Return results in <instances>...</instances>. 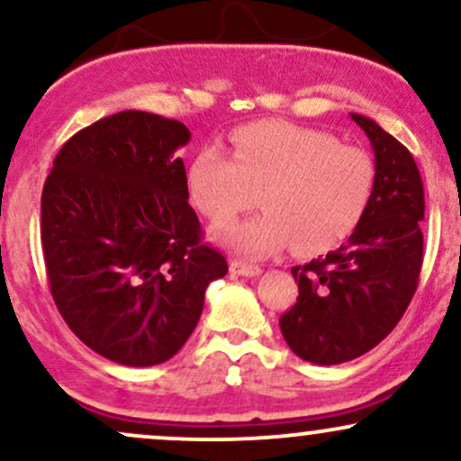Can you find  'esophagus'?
<instances>
[{"instance_id":"34e87169","label":"esophagus","mask_w":461,"mask_h":461,"mask_svg":"<svg viewBox=\"0 0 461 461\" xmlns=\"http://www.w3.org/2000/svg\"><path fill=\"white\" fill-rule=\"evenodd\" d=\"M230 273L238 275V277H258L262 273V268L258 264H249L242 260H231L230 264Z\"/></svg>"}]
</instances>
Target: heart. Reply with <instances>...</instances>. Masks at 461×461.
Segmentation results:
<instances>
[{
	"label": "heart",
	"mask_w": 461,
	"mask_h": 461,
	"mask_svg": "<svg viewBox=\"0 0 461 461\" xmlns=\"http://www.w3.org/2000/svg\"><path fill=\"white\" fill-rule=\"evenodd\" d=\"M184 184L193 208L214 223L248 207L256 192L261 197L260 215L214 227L219 245L264 258L294 242L301 256H316L347 240L364 219L375 164L330 131L260 121L230 136V156L201 147Z\"/></svg>",
	"instance_id": "heart-1"
}]
</instances>
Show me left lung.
Segmentation results:
<instances>
[{"label":"left lung","mask_w":461,"mask_h":461,"mask_svg":"<svg viewBox=\"0 0 461 461\" xmlns=\"http://www.w3.org/2000/svg\"><path fill=\"white\" fill-rule=\"evenodd\" d=\"M375 153V188L348 240L293 267L299 297L279 319L294 356L342 364L377 347L416 293L422 267L425 190L414 156L368 116L351 113Z\"/></svg>","instance_id":"8db88e82"}]
</instances>
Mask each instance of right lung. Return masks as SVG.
Returning a JSON list of instances; mask_svg holds the SVG:
<instances>
[{"label":"right lung","instance_id":"right-lung-1","mask_svg":"<svg viewBox=\"0 0 461 461\" xmlns=\"http://www.w3.org/2000/svg\"><path fill=\"white\" fill-rule=\"evenodd\" d=\"M188 140L164 116H105L62 145L41 197L51 297L84 345L123 366L176 356L227 273L188 203Z\"/></svg>","mask_w":461,"mask_h":461}]
</instances>
